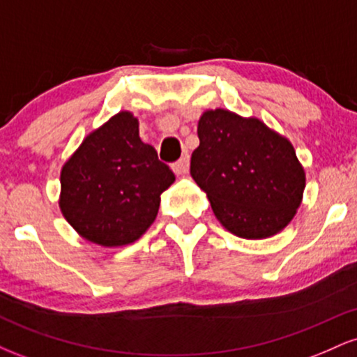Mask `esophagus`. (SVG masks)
Segmentation results:
<instances>
[{"mask_svg":"<svg viewBox=\"0 0 357 357\" xmlns=\"http://www.w3.org/2000/svg\"><path fill=\"white\" fill-rule=\"evenodd\" d=\"M173 171L176 174H186L190 171V155H183L178 162H174Z\"/></svg>","mask_w":357,"mask_h":357,"instance_id":"esophagus-1","label":"esophagus"}]
</instances>
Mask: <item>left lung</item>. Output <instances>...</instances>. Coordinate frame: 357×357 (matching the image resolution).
Returning a JSON list of instances; mask_svg holds the SVG:
<instances>
[{
	"instance_id": "8db88e82",
	"label": "left lung",
	"mask_w": 357,
	"mask_h": 357,
	"mask_svg": "<svg viewBox=\"0 0 357 357\" xmlns=\"http://www.w3.org/2000/svg\"><path fill=\"white\" fill-rule=\"evenodd\" d=\"M198 137L191 176L220 223L247 240L284 230L305 190V171L292 142L260 119L227 109L204 110Z\"/></svg>"
}]
</instances>
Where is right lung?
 I'll return each mask as SVG.
<instances>
[{
	"label": "right lung",
	"mask_w": 357,
	"mask_h": 357,
	"mask_svg": "<svg viewBox=\"0 0 357 357\" xmlns=\"http://www.w3.org/2000/svg\"><path fill=\"white\" fill-rule=\"evenodd\" d=\"M173 171L139 137V121L121 110L93 129L60 171L59 206L82 238L124 247L141 238L158 216Z\"/></svg>",
	"instance_id": "obj_1"
}]
</instances>
